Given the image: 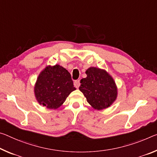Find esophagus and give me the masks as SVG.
Returning a JSON list of instances; mask_svg holds the SVG:
<instances>
[{"mask_svg": "<svg viewBox=\"0 0 157 157\" xmlns=\"http://www.w3.org/2000/svg\"><path fill=\"white\" fill-rule=\"evenodd\" d=\"M79 84H80V83H79V80H75L74 82V86H75L77 89L79 86Z\"/></svg>", "mask_w": 157, "mask_h": 157, "instance_id": "esophagus-1", "label": "esophagus"}]
</instances>
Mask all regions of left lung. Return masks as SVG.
<instances>
[{
    "label": "left lung",
    "mask_w": 157,
    "mask_h": 157,
    "mask_svg": "<svg viewBox=\"0 0 157 157\" xmlns=\"http://www.w3.org/2000/svg\"><path fill=\"white\" fill-rule=\"evenodd\" d=\"M85 73L87 76L80 80L79 89L88 103L98 110L110 107L117 96V88L112 76L96 67H90Z\"/></svg>",
    "instance_id": "8db88e82"
}]
</instances>
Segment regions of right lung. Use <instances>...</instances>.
Segmentation results:
<instances>
[{
    "label": "right lung",
    "instance_id": "1",
    "mask_svg": "<svg viewBox=\"0 0 157 157\" xmlns=\"http://www.w3.org/2000/svg\"><path fill=\"white\" fill-rule=\"evenodd\" d=\"M75 89L71 74L66 68L59 65L48 66L39 74L34 93L40 105L57 109Z\"/></svg>",
    "mask_w": 157,
    "mask_h": 157
}]
</instances>
